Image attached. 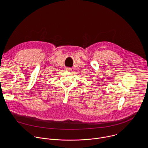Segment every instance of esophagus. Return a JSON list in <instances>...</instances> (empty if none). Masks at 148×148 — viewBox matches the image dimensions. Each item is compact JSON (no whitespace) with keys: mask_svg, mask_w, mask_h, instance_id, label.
<instances>
[{"mask_svg":"<svg viewBox=\"0 0 148 148\" xmlns=\"http://www.w3.org/2000/svg\"><path fill=\"white\" fill-rule=\"evenodd\" d=\"M71 70H72V69H71V68L68 67V68L66 69V71H71Z\"/></svg>","mask_w":148,"mask_h":148,"instance_id":"1","label":"esophagus"}]
</instances>
